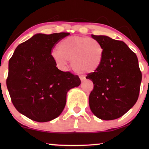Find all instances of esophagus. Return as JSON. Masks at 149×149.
Returning <instances> with one entry per match:
<instances>
[{
  "mask_svg": "<svg viewBox=\"0 0 149 149\" xmlns=\"http://www.w3.org/2000/svg\"><path fill=\"white\" fill-rule=\"evenodd\" d=\"M85 80V78H83V77H81V82H83V81Z\"/></svg>",
  "mask_w": 149,
  "mask_h": 149,
  "instance_id": "34e87169",
  "label": "esophagus"
}]
</instances>
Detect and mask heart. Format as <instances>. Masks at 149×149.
<instances>
[{"instance_id": "obj_1", "label": "heart", "mask_w": 149, "mask_h": 149, "mask_svg": "<svg viewBox=\"0 0 149 149\" xmlns=\"http://www.w3.org/2000/svg\"><path fill=\"white\" fill-rule=\"evenodd\" d=\"M104 49L93 38L72 36L62 40L58 49H54L51 56L59 68H64L68 61L76 73L91 74L98 70L103 62Z\"/></svg>"}]
</instances>
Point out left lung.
Returning <instances> with one entry per match:
<instances>
[{
  "label": "left lung",
  "instance_id": "1",
  "mask_svg": "<svg viewBox=\"0 0 149 149\" xmlns=\"http://www.w3.org/2000/svg\"><path fill=\"white\" fill-rule=\"evenodd\" d=\"M91 37L102 44L104 56L98 70L86 77L93 83L89 107L99 119H118L133 107L139 96L142 73L138 58L121 40L102 35Z\"/></svg>",
  "mask_w": 149,
  "mask_h": 149
}]
</instances>
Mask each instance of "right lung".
Masks as SVG:
<instances>
[{
	"instance_id": "1",
	"label": "right lung",
	"mask_w": 149,
	"mask_h": 149,
	"mask_svg": "<svg viewBox=\"0 0 149 149\" xmlns=\"http://www.w3.org/2000/svg\"><path fill=\"white\" fill-rule=\"evenodd\" d=\"M68 32L36 34L19 44L9 61L7 87L18 112L37 122L56 119L66 103L67 92L79 86L77 75L63 72L51 56Z\"/></svg>"
}]
</instances>
